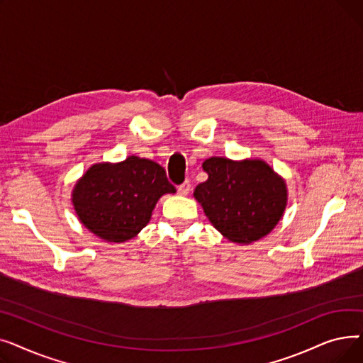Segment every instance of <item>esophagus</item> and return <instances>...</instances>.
Listing matches in <instances>:
<instances>
[{
	"label": "esophagus",
	"mask_w": 363,
	"mask_h": 363,
	"mask_svg": "<svg viewBox=\"0 0 363 363\" xmlns=\"http://www.w3.org/2000/svg\"><path fill=\"white\" fill-rule=\"evenodd\" d=\"M189 189H191V184H189V181H185L184 184H181V185L178 186V193H179L181 196H186V194L189 193Z\"/></svg>",
	"instance_id": "1"
}]
</instances>
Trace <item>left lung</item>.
<instances>
[{
  "label": "left lung",
  "mask_w": 363,
  "mask_h": 363,
  "mask_svg": "<svg viewBox=\"0 0 363 363\" xmlns=\"http://www.w3.org/2000/svg\"><path fill=\"white\" fill-rule=\"evenodd\" d=\"M207 181L194 199L216 230L230 241L250 244L268 235L281 220L289 201L284 178L262 159L203 162Z\"/></svg>",
  "instance_id": "obj_1"
}]
</instances>
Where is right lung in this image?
<instances>
[{
  "label": "right lung",
  "mask_w": 363,
  "mask_h": 363,
  "mask_svg": "<svg viewBox=\"0 0 363 363\" xmlns=\"http://www.w3.org/2000/svg\"><path fill=\"white\" fill-rule=\"evenodd\" d=\"M175 193L159 163L129 156L118 163L92 164L76 181L72 204L94 235L107 242H125L150 222L162 196Z\"/></svg>",
  "instance_id": "1"
}]
</instances>
